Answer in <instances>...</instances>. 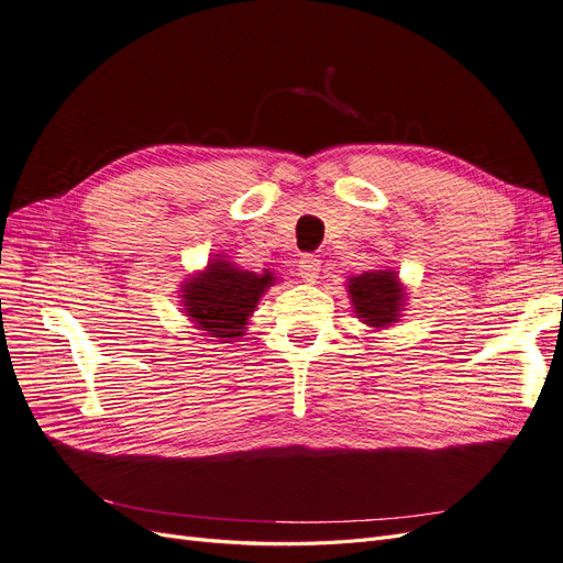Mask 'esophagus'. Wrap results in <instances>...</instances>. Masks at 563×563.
Returning a JSON list of instances; mask_svg holds the SVG:
<instances>
[{
	"instance_id": "obj_1",
	"label": "esophagus",
	"mask_w": 563,
	"mask_h": 563,
	"mask_svg": "<svg viewBox=\"0 0 563 563\" xmlns=\"http://www.w3.org/2000/svg\"><path fill=\"white\" fill-rule=\"evenodd\" d=\"M319 269H321V263L317 261V255H302L298 272L305 282H314L319 277Z\"/></svg>"
}]
</instances>
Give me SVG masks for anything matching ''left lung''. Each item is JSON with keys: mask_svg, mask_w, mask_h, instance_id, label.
Listing matches in <instances>:
<instances>
[{"mask_svg": "<svg viewBox=\"0 0 563 563\" xmlns=\"http://www.w3.org/2000/svg\"><path fill=\"white\" fill-rule=\"evenodd\" d=\"M350 298L362 321L380 329L397 321L404 294L395 272L376 269L350 279Z\"/></svg>", "mask_w": 563, "mask_h": 563, "instance_id": "left-lung-1", "label": "left lung"}]
</instances>
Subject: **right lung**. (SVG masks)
Listing matches in <instances>:
<instances>
[{
    "label": "right lung",
    "instance_id": "obj_1",
    "mask_svg": "<svg viewBox=\"0 0 563 563\" xmlns=\"http://www.w3.org/2000/svg\"><path fill=\"white\" fill-rule=\"evenodd\" d=\"M272 275L236 269L225 261H213L195 279L185 284L183 302L187 317L213 338L242 335L246 319L258 305Z\"/></svg>",
    "mask_w": 563,
    "mask_h": 563
}]
</instances>
